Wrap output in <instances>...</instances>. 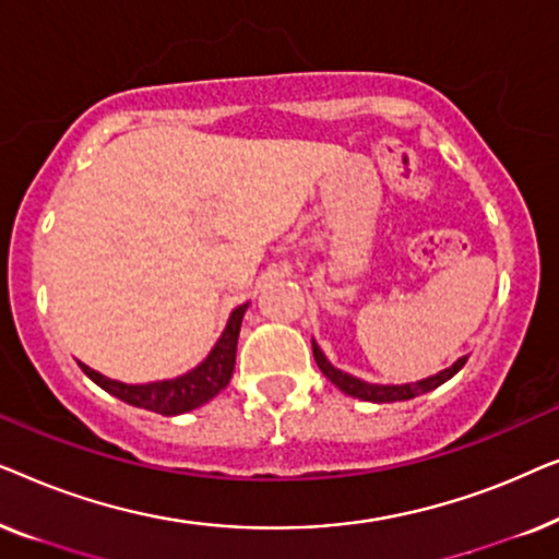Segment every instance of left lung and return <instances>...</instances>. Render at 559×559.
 Wrapping results in <instances>:
<instances>
[{"instance_id": "left-lung-1", "label": "left lung", "mask_w": 559, "mask_h": 559, "mask_svg": "<svg viewBox=\"0 0 559 559\" xmlns=\"http://www.w3.org/2000/svg\"><path fill=\"white\" fill-rule=\"evenodd\" d=\"M312 356H316V364L320 366V371L325 373L328 379L333 381L335 386L341 389L343 394L348 396H356V400H364V402H404V400H412V396H419V394H427L432 392V389H438L440 384H445L448 379H453L457 371L463 369L465 361H468V356L457 358V361L450 366V369L435 373L430 379H423V381H415V384H369V381H361L356 377H350V373L335 369V366L328 361L323 350L318 348V343L312 341Z\"/></svg>"}]
</instances>
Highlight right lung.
Wrapping results in <instances>:
<instances>
[{"label": "right lung", "mask_w": 559, "mask_h": 559, "mask_svg": "<svg viewBox=\"0 0 559 559\" xmlns=\"http://www.w3.org/2000/svg\"><path fill=\"white\" fill-rule=\"evenodd\" d=\"M247 308L249 302H243L231 312L226 331L221 333V338L216 346H213L209 358H205L203 364H198L193 371L182 373L178 379L152 381V384H121V381H114L109 377H104V373L88 369L86 364L79 361V366L91 381H96V384L104 389V392L114 394L121 402L132 404V407L157 412V415L165 417L182 415V412L201 407V404L213 400L221 389H226L228 379H231L234 373L236 341H239L241 318Z\"/></svg>", "instance_id": "add662e5"}]
</instances>
